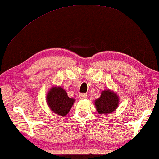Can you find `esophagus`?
<instances>
[{
    "label": "esophagus",
    "instance_id": "obj_1",
    "mask_svg": "<svg viewBox=\"0 0 159 159\" xmlns=\"http://www.w3.org/2000/svg\"><path fill=\"white\" fill-rule=\"evenodd\" d=\"M87 98H88V95H87L86 93H82V94L80 95V98L81 100L86 99Z\"/></svg>",
    "mask_w": 159,
    "mask_h": 159
}]
</instances>
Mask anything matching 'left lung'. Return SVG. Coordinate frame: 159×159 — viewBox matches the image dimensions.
Listing matches in <instances>:
<instances>
[{"instance_id":"8db88e82","label":"left lung","mask_w":159,"mask_h":159,"mask_svg":"<svg viewBox=\"0 0 159 159\" xmlns=\"http://www.w3.org/2000/svg\"><path fill=\"white\" fill-rule=\"evenodd\" d=\"M95 106L100 114L107 115L116 111L119 104V98L114 91L104 90L101 92V96L95 100Z\"/></svg>"}]
</instances>
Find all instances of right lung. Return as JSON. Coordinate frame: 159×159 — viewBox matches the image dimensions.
<instances>
[{
	"label": "right lung",
	"mask_w": 159,
	"mask_h": 159,
	"mask_svg": "<svg viewBox=\"0 0 159 159\" xmlns=\"http://www.w3.org/2000/svg\"><path fill=\"white\" fill-rule=\"evenodd\" d=\"M75 99L68 96L66 90L61 86H53L49 89L46 95V103L56 114L65 116L75 103Z\"/></svg>",
	"instance_id": "right-lung-1"
}]
</instances>
